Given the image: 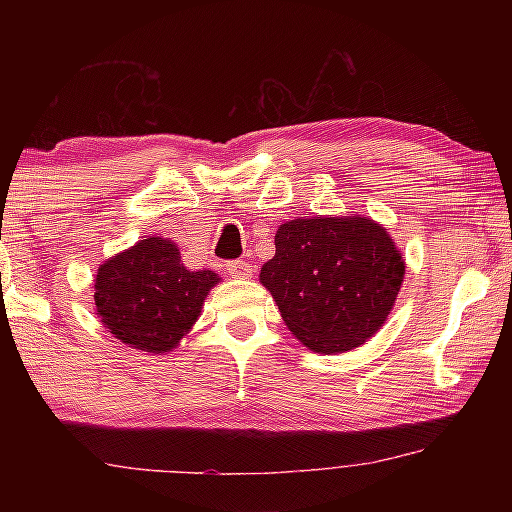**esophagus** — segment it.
Listing matches in <instances>:
<instances>
[{
    "label": "esophagus",
    "mask_w": 512,
    "mask_h": 512,
    "mask_svg": "<svg viewBox=\"0 0 512 512\" xmlns=\"http://www.w3.org/2000/svg\"><path fill=\"white\" fill-rule=\"evenodd\" d=\"M225 268H228V273L232 277H239V280H248V277L253 275V268H250L246 259H235V262L225 264Z\"/></svg>",
    "instance_id": "34e87169"
}]
</instances>
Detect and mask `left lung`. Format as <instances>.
I'll return each mask as SVG.
<instances>
[{
  "mask_svg": "<svg viewBox=\"0 0 512 512\" xmlns=\"http://www.w3.org/2000/svg\"><path fill=\"white\" fill-rule=\"evenodd\" d=\"M402 280L395 241L361 214L282 223L259 273L293 336L318 354L366 343L391 314Z\"/></svg>",
  "mask_w": 512,
  "mask_h": 512,
  "instance_id": "obj_1",
  "label": "left lung"
}]
</instances>
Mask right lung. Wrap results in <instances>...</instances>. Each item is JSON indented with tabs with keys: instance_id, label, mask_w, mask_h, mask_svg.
<instances>
[{
	"instance_id": "1",
	"label": "right lung",
	"mask_w": 512,
	"mask_h": 512,
	"mask_svg": "<svg viewBox=\"0 0 512 512\" xmlns=\"http://www.w3.org/2000/svg\"><path fill=\"white\" fill-rule=\"evenodd\" d=\"M219 280L214 271H189L173 241L149 237L99 266L94 305L115 339L164 354L189 334Z\"/></svg>"
}]
</instances>
